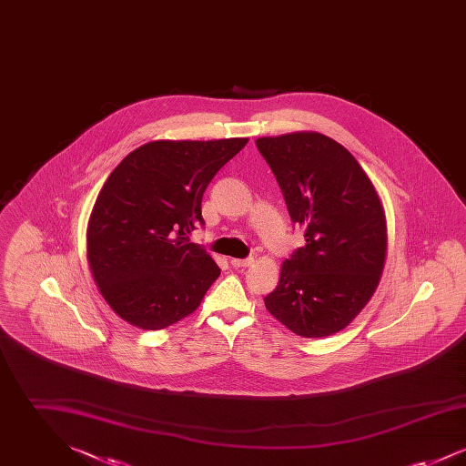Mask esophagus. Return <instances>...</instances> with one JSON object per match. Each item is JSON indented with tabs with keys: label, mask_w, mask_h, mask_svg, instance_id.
<instances>
[{
	"label": "esophagus",
	"mask_w": 466,
	"mask_h": 466,
	"mask_svg": "<svg viewBox=\"0 0 466 466\" xmlns=\"http://www.w3.org/2000/svg\"><path fill=\"white\" fill-rule=\"evenodd\" d=\"M230 264L234 267H238V268H241V267H248L253 264V258L249 257V258H230Z\"/></svg>",
	"instance_id": "esophagus-1"
}]
</instances>
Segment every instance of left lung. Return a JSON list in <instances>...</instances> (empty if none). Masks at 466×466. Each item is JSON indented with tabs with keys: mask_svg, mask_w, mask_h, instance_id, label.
<instances>
[{
	"mask_svg": "<svg viewBox=\"0 0 466 466\" xmlns=\"http://www.w3.org/2000/svg\"><path fill=\"white\" fill-rule=\"evenodd\" d=\"M255 143L306 238L264 299L267 310L300 337L332 335L365 308L384 267L388 238L376 188L329 136L283 134Z\"/></svg>",
	"mask_w": 466,
	"mask_h": 466,
	"instance_id": "obj_1",
	"label": "left lung"
}]
</instances>
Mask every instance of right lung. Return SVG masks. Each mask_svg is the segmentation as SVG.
Wrapping results in <instances>:
<instances>
[{
  "instance_id": "obj_1",
  "label": "right lung",
  "mask_w": 466,
  "mask_h": 466,
  "mask_svg": "<svg viewBox=\"0 0 466 466\" xmlns=\"http://www.w3.org/2000/svg\"><path fill=\"white\" fill-rule=\"evenodd\" d=\"M246 143L152 141L113 169L90 215L87 257L122 319L160 330L199 308L220 267L188 236L204 227L206 187Z\"/></svg>"
}]
</instances>
